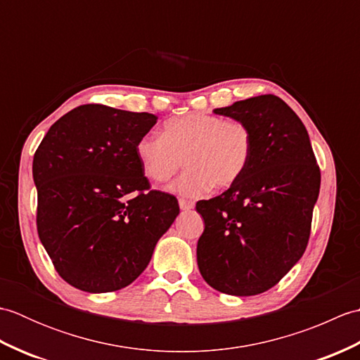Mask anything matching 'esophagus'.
<instances>
[{"label": "esophagus", "mask_w": 360, "mask_h": 360, "mask_svg": "<svg viewBox=\"0 0 360 360\" xmlns=\"http://www.w3.org/2000/svg\"><path fill=\"white\" fill-rule=\"evenodd\" d=\"M179 207H181V210H192L193 207H195V204L193 202H190V201H186V200H179Z\"/></svg>", "instance_id": "34e87169"}]
</instances>
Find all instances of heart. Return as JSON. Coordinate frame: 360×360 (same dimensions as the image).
Listing matches in <instances>:
<instances>
[{
    "label": "heart",
    "mask_w": 360,
    "mask_h": 360,
    "mask_svg": "<svg viewBox=\"0 0 360 360\" xmlns=\"http://www.w3.org/2000/svg\"><path fill=\"white\" fill-rule=\"evenodd\" d=\"M252 150L254 137L246 124L205 112L170 119L164 134L150 131L136 145L143 173L155 182L172 179L186 164L173 190L188 198L207 195L213 186H233L246 172Z\"/></svg>",
    "instance_id": "b5f03b06"
}]
</instances>
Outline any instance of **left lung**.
I'll use <instances>...</instances> for the list:
<instances>
[{
	"mask_svg": "<svg viewBox=\"0 0 360 360\" xmlns=\"http://www.w3.org/2000/svg\"><path fill=\"white\" fill-rule=\"evenodd\" d=\"M213 112L246 124L254 150L233 186L196 202L205 224L198 267L219 292L257 295L277 285L308 246L320 168L303 122L280 97H250Z\"/></svg>",
	"mask_w": 360,
	"mask_h": 360,
	"instance_id": "obj_1",
	"label": "left lung"
}]
</instances>
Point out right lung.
Wrapping results in <instances>:
<instances>
[{
    "label": "right lung",
    "mask_w": 360,
    "mask_h": 360,
    "mask_svg": "<svg viewBox=\"0 0 360 360\" xmlns=\"http://www.w3.org/2000/svg\"><path fill=\"white\" fill-rule=\"evenodd\" d=\"M156 120L148 112L82 105L38 145L37 231L71 286L93 294L128 286L179 215L173 195L150 190L136 155Z\"/></svg>",
    "instance_id": "right-lung-1"
}]
</instances>
